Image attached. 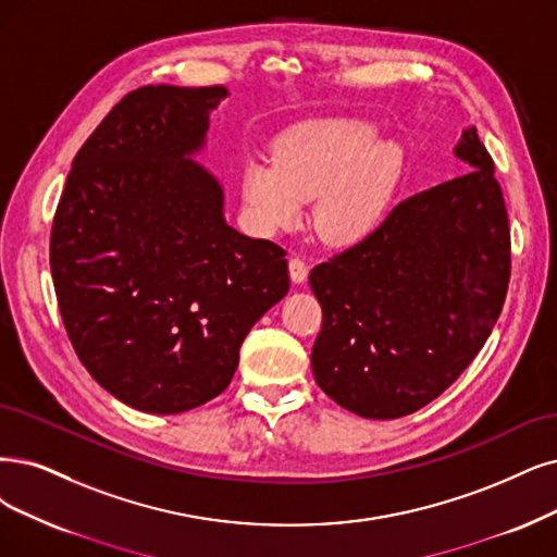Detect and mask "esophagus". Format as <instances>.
Segmentation results:
<instances>
[{"mask_svg":"<svg viewBox=\"0 0 557 557\" xmlns=\"http://www.w3.org/2000/svg\"><path fill=\"white\" fill-rule=\"evenodd\" d=\"M289 275H292V280H294L296 284H302V282L307 280V263H305V259H300L298 255H294V257L289 259Z\"/></svg>","mask_w":557,"mask_h":557,"instance_id":"34e87169","label":"esophagus"}]
</instances>
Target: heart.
Instances as JSON below:
<instances>
[{
    "label": "heart",
    "instance_id": "heart-1",
    "mask_svg": "<svg viewBox=\"0 0 557 557\" xmlns=\"http://www.w3.org/2000/svg\"><path fill=\"white\" fill-rule=\"evenodd\" d=\"M376 126L360 119L296 123L275 141V162L245 164V211L261 232L292 226L302 201L314 199V226L331 243H354L385 218L406 170L395 139H376Z\"/></svg>",
    "mask_w": 557,
    "mask_h": 557
}]
</instances>
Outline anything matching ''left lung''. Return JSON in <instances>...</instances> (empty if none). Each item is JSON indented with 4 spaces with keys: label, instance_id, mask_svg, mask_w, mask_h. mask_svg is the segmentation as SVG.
Returning a JSON list of instances; mask_svg holds the SVG:
<instances>
[{
    "label": "left lung",
    "instance_id": "obj_1",
    "mask_svg": "<svg viewBox=\"0 0 557 557\" xmlns=\"http://www.w3.org/2000/svg\"><path fill=\"white\" fill-rule=\"evenodd\" d=\"M470 172L399 201L376 230L312 268L314 379L369 420L416 413L455 383L505 305L511 243L500 183L475 128Z\"/></svg>",
    "mask_w": 557,
    "mask_h": 557
}]
</instances>
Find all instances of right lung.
I'll return each mask as SVG.
<instances>
[{"instance_id": "add662e5", "label": "right lung", "mask_w": 557, "mask_h": 557, "mask_svg": "<svg viewBox=\"0 0 557 557\" xmlns=\"http://www.w3.org/2000/svg\"><path fill=\"white\" fill-rule=\"evenodd\" d=\"M215 87L123 96L77 151L57 203L50 268L79 362L144 413L174 416L232 383L250 327L289 292L286 252L222 215L190 160Z\"/></svg>"}]
</instances>
